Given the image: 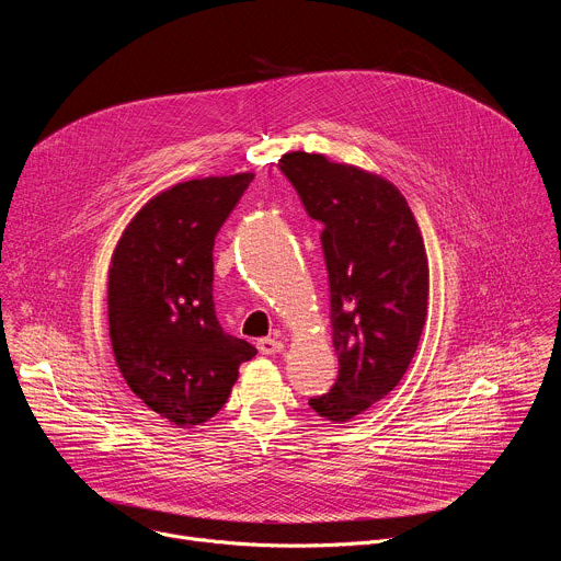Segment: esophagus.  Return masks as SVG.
Returning <instances> with one entry per match:
<instances>
[{
  "instance_id": "34e87169",
  "label": "esophagus",
  "mask_w": 561,
  "mask_h": 561,
  "mask_svg": "<svg viewBox=\"0 0 561 561\" xmlns=\"http://www.w3.org/2000/svg\"><path fill=\"white\" fill-rule=\"evenodd\" d=\"M257 348L262 355H277L284 351V342L279 340H271V337H264L257 342Z\"/></svg>"
}]
</instances>
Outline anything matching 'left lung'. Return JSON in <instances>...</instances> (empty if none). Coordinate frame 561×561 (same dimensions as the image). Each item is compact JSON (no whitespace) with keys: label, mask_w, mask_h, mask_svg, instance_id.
Segmentation results:
<instances>
[{"label":"left lung","mask_w":561,"mask_h":561,"mask_svg":"<svg viewBox=\"0 0 561 561\" xmlns=\"http://www.w3.org/2000/svg\"><path fill=\"white\" fill-rule=\"evenodd\" d=\"M282 173L324 224L335 386L310 399L333 424L383 399L409 370L428 312V257L415 215L394 184L319 152H286Z\"/></svg>","instance_id":"1"}]
</instances>
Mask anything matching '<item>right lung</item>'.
Returning <instances> with one entry per match:
<instances>
[{"instance_id": "right-lung-1", "label": "right lung", "mask_w": 561, "mask_h": 561, "mask_svg": "<svg viewBox=\"0 0 561 561\" xmlns=\"http://www.w3.org/2000/svg\"><path fill=\"white\" fill-rule=\"evenodd\" d=\"M255 173L180 182L124 228L108 268V331L128 388L173 426L226 404L255 346L226 335L213 304V247Z\"/></svg>"}]
</instances>
